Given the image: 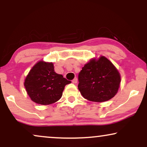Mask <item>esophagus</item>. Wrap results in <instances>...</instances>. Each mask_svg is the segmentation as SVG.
Segmentation results:
<instances>
[{
  "instance_id": "34e87169",
  "label": "esophagus",
  "mask_w": 147,
  "mask_h": 147,
  "mask_svg": "<svg viewBox=\"0 0 147 147\" xmlns=\"http://www.w3.org/2000/svg\"><path fill=\"white\" fill-rule=\"evenodd\" d=\"M72 82H73L74 84H77V82H78V79H77V78H74V79L72 80Z\"/></svg>"
}]
</instances>
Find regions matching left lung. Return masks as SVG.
Instances as JSON below:
<instances>
[{
    "instance_id": "left-lung-1",
    "label": "left lung",
    "mask_w": 147,
    "mask_h": 147,
    "mask_svg": "<svg viewBox=\"0 0 147 147\" xmlns=\"http://www.w3.org/2000/svg\"><path fill=\"white\" fill-rule=\"evenodd\" d=\"M78 89L90 101H108L117 94L121 81L120 73L104 56L92 58L84 65L78 75Z\"/></svg>"
}]
</instances>
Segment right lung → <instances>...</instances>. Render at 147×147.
I'll list each match as a JSON object with an SVG mask.
<instances>
[{
    "instance_id": "obj_1",
    "label": "right lung",
    "mask_w": 147,
    "mask_h": 147,
    "mask_svg": "<svg viewBox=\"0 0 147 147\" xmlns=\"http://www.w3.org/2000/svg\"><path fill=\"white\" fill-rule=\"evenodd\" d=\"M70 83L71 81L55 73L53 63L39 61L29 71L24 86L32 101L49 105L61 98L64 88Z\"/></svg>"
}]
</instances>
